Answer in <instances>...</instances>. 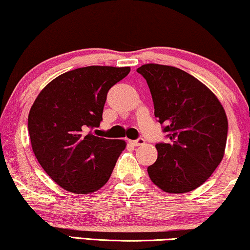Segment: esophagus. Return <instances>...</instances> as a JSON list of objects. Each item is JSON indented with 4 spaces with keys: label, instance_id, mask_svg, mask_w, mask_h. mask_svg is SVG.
<instances>
[{
    "label": "esophagus",
    "instance_id": "esophagus-1",
    "mask_svg": "<svg viewBox=\"0 0 250 250\" xmlns=\"http://www.w3.org/2000/svg\"><path fill=\"white\" fill-rule=\"evenodd\" d=\"M130 144L133 146H140V145H144V144H145V140H144L143 138H138L136 140H130Z\"/></svg>",
    "mask_w": 250,
    "mask_h": 250
}]
</instances>
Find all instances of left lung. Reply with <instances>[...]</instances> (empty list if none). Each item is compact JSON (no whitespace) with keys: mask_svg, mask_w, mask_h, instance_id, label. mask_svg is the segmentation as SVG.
<instances>
[{"mask_svg":"<svg viewBox=\"0 0 250 250\" xmlns=\"http://www.w3.org/2000/svg\"><path fill=\"white\" fill-rule=\"evenodd\" d=\"M149 87L154 114L167 132L157 143V160L147 167L162 190L182 194L199 187L223 159L228 119L215 95L195 77L170 65L137 69Z\"/></svg>","mask_w":250,"mask_h":250,"instance_id":"left-lung-1","label":"left lung"}]
</instances>
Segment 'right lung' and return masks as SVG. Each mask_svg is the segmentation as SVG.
Segmentation results:
<instances>
[{
	"label": "right lung",
	"mask_w": 250,
	"mask_h": 250,
	"mask_svg": "<svg viewBox=\"0 0 250 250\" xmlns=\"http://www.w3.org/2000/svg\"><path fill=\"white\" fill-rule=\"evenodd\" d=\"M129 72V66L75 69L52 80L34 102L28 117L34 154L65 190L90 194L110 179L126 144L91 130L103 120L108 90Z\"/></svg>",
	"instance_id": "right-lung-1"
}]
</instances>
